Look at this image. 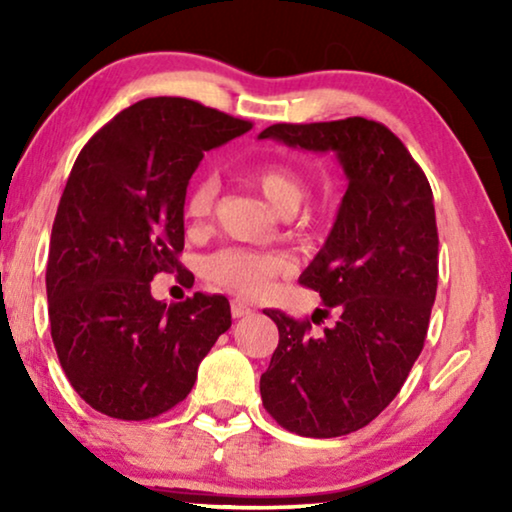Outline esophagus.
Returning <instances> with one entry per match:
<instances>
[{
	"instance_id": "esophagus-1",
	"label": "esophagus",
	"mask_w": 512,
	"mask_h": 512,
	"mask_svg": "<svg viewBox=\"0 0 512 512\" xmlns=\"http://www.w3.org/2000/svg\"><path fill=\"white\" fill-rule=\"evenodd\" d=\"M230 314H233V319H242L251 314V307L244 300H230Z\"/></svg>"
}]
</instances>
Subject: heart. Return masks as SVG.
<instances>
[{
	"mask_svg": "<svg viewBox=\"0 0 512 512\" xmlns=\"http://www.w3.org/2000/svg\"><path fill=\"white\" fill-rule=\"evenodd\" d=\"M242 177L279 214L296 212L307 193L305 179L291 165L277 163V160L251 165L242 172ZM216 193H219V184L214 177H200L193 181L184 202V216L191 226H200L209 219ZM289 270L291 263L284 256L242 247L221 249L205 261V275L209 282L226 286V289L242 293V296H261L272 279L286 275Z\"/></svg>",
	"mask_w": 512,
	"mask_h": 512,
	"instance_id": "heart-1",
	"label": "heart"
}]
</instances>
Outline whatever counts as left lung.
<instances>
[{
    "instance_id": "8db88e82",
    "label": "left lung",
    "mask_w": 512,
    "mask_h": 512,
    "mask_svg": "<svg viewBox=\"0 0 512 512\" xmlns=\"http://www.w3.org/2000/svg\"><path fill=\"white\" fill-rule=\"evenodd\" d=\"M258 139L335 151L349 184L338 219L300 284L336 324L265 310L279 345L261 375L263 408L286 431L335 438L359 431L394 401L429 331L438 289V228L429 179L387 125L352 116L275 123Z\"/></svg>"
}]
</instances>
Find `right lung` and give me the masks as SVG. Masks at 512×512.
Listing matches in <instances>:
<instances>
[{
  "label": "right lung",
  "instance_id": "1",
  "mask_svg": "<svg viewBox=\"0 0 512 512\" xmlns=\"http://www.w3.org/2000/svg\"><path fill=\"white\" fill-rule=\"evenodd\" d=\"M249 121L186 97H149L95 132L62 191L46 293L60 366L102 415L144 422L184 401L230 328L226 296L160 303L151 279L179 272L186 188L205 151Z\"/></svg>",
  "mask_w": 512,
  "mask_h": 512
}]
</instances>
